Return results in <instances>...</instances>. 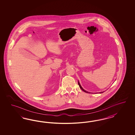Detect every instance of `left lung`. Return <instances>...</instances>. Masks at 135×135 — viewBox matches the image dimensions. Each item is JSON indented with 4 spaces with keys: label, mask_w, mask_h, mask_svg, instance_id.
Masks as SVG:
<instances>
[{
    "label": "left lung",
    "mask_w": 135,
    "mask_h": 135,
    "mask_svg": "<svg viewBox=\"0 0 135 135\" xmlns=\"http://www.w3.org/2000/svg\"><path fill=\"white\" fill-rule=\"evenodd\" d=\"M78 85H79V86H80V89H81V90H83L84 91H85V93H89V92H88V91H86L85 90H84L83 89V88H82V86H81V85L80 84V83L79 82H78ZM103 93V92H100V93Z\"/></svg>",
    "instance_id": "left-lung-1"
}]
</instances>
